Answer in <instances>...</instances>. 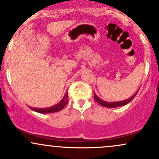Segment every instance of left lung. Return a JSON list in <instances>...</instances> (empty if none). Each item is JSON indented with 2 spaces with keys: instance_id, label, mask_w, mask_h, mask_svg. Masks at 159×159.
I'll list each match as a JSON object with an SVG mask.
<instances>
[{
  "instance_id": "left-lung-1",
  "label": "left lung",
  "mask_w": 159,
  "mask_h": 159,
  "mask_svg": "<svg viewBox=\"0 0 159 159\" xmlns=\"http://www.w3.org/2000/svg\"><path fill=\"white\" fill-rule=\"evenodd\" d=\"M138 92H136V94H134L133 96H131L130 98H127V99L126 100H124V101H120V102H105V101L101 99V98H98V96H97V95L95 93H94V98H95V100L97 102H98V104L101 105H102V106L104 107H120V106H124V105H126L127 104L129 103V102H130L134 98V97L136 96V94H137Z\"/></svg>"
}]
</instances>
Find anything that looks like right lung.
I'll list each match as a JSON object with an SVG mask.
<instances>
[{
  "label": "right lung",
  "instance_id": "add662e5",
  "mask_svg": "<svg viewBox=\"0 0 159 159\" xmlns=\"http://www.w3.org/2000/svg\"><path fill=\"white\" fill-rule=\"evenodd\" d=\"M68 102V94L66 93L64 95V98H62V100L57 103V105H54V106L50 107H45V108H34V107H30L32 110L35 111L39 112V113H43V114H48V113H54V112H57L60 111L61 110H62L64 107L66 106V105Z\"/></svg>",
  "mask_w": 159,
  "mask_h": 159
}]
</instances>
